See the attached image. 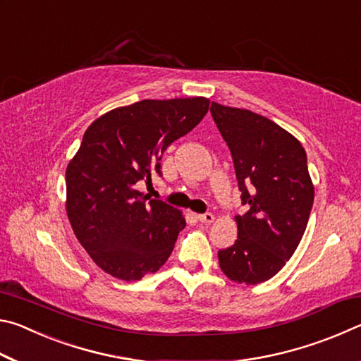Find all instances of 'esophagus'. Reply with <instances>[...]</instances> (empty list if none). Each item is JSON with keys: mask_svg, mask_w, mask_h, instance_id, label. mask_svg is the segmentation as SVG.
Instances as JSON below:
<instances>
[{"mask_svg": "<svg viewBox=\"0 0 361 361\" xmlns=\"http://www.w3.org/2000/svg\"><path fill=\"white\" fill-rule=\"evenodd\" d=\"M197 219L204 224H212L213 221H215V216H213L212 213H204V215H197Z\"/></svg>", "mask_w": 361, "mask_h": 361, "instance_id": "esophagus-1", "label": "esophagus"}]
</instances>
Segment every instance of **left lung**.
Segmentation results:
<instances>
[{"mask_svg": "<svg viewBox=\"0 0 361 361\" xmlns=\"http://www.w3.org/2000/svg\"><path fill=\"white\" fill-rule=\"evenodd\" d=\"M212 118L228 143L245 215L237 240L219 250V267L235 283L266 282L302 239L314 204V183L302 145L276 122L250 109L212 102Z\"/></svg>", "mask_w": 361, "mask_h": 361, "instance_id": "left-lung-1", "label": "left lung"}]
</instances>
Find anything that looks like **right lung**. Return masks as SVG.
Segmentation results:
<instances>
[{"mask_svg":"<svg viewBox=\"0 0 361 361\" xmlns=\"http://www.w3.org/2000/svg\"><path fill=\"white\" fill-rule=\"evenodd\" d=\"M205 97L142 100L102 114L66 167L65 209L76 239L103 272L132 282L161 269L186 226L183 212L135 188L167 146L209 111Z\"/></svg>","mask_w":361,"mask_h":361,"instance_id":"add662e5","label":"right lung"}]
</instances>
